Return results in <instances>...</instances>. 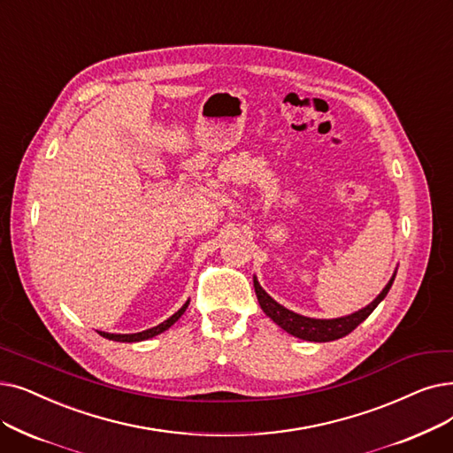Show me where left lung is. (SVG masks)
<instances>
[{
    "label": "left lung",
    "instance_id": "8db88e82",
    "mask_svg": "<svg viewBox=\"0 0 453 453\" xmlns=\"http://www.w3.org/2000/svg\"><path fill=\"white\" fill-rule=\"evenodd\" d=\"M395 278H396V270H395V273H392V278L388 280L385 288L378 294L376 300H372L366 307L351 312V314H346V317H339V319H309V317H303V314H298V312L283 307L261 287V283L257 281L255 275H253V288H255V294H257L259 305L265 311L266 317L272 319L281 329L290 333L292 337H298V339L309 341V342H329V341H337V339L346 337L348 333H351L361 322H365L372 314V311L383 302Z\"/></svg>",
    "mask_w": 453,
    "mask_h": 453
}]
</instances>
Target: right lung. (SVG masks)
Returning <instances> with one entry per match:
<instances>
[{
	"mask_svg": "<svg viewBox=\"0 0 453 453\" xmlns=\"http://www.w3.org/2000/svg\"><path fill=\"white\" fill-rule=\"evenodd\" d=\"M188 303H190V300H187V302L183 303V307H181L178 312H173L168 320L161 322L159 326H155V327H150V329H146V331H141V333H127V335H116V333L100 331V335L105 337V339H109V341H116V342H141V341L153 339V337H157V335H161L163 331H166L168 327H172L175 322H178V320L181 319V314L187 311Z\"/></svg>",
	"mask_w": 453,
	"mask_h": 453,
	"instance_id": "right-lung-1",
	"label": "right lung"
}]
</instances>
